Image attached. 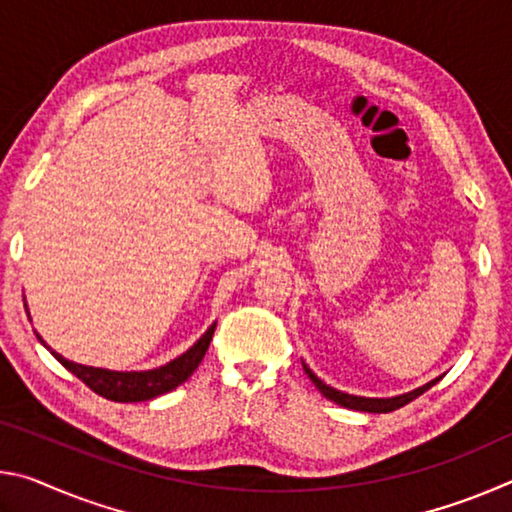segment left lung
I'll return each mask as SVG.
<instances>
[{
    "mask_svg": "<svg viewBox=\"0 0 512 512\" xmlns=\"http://www.w3.org/2000/svg\"><path fill=\"white\" fill-rule=\"evenodd\" d=\"M302 368H305V372H307V377L314 381V386L318 388L320 393H323L327 400H332V402H336V404H341V406H345V409H354V411H366V413H391V411H395V409H402L404 404H409V402H413L415 397H420L424 391H429V388L436 384V381L440 379H433V381H429V384H424L422 388H415V391H411V393H406V395H397V397H391V400H375V397H357V395H348V393H341V391H336V388H332V386H327V384H323V381H320L314 372H311L305 363H302Z\"/></svg>",
    "mask_w": 512,
    "mask_h": 512,
    "instance_id": "obj_1",
    "label": "left lung"
}]
</instances>
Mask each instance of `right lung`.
<instances>
[{"label":"right lung","mask_w":512,"mask_h":512,"mask_svg":"<svg viewBox=\"0 0 512 512\" xmlns=\"http://www.w3.org/2000/svg\"><path fill=\"white\" fill-rule=\"evenodd\" d=\"M214 327L216 323L207 329V332L198 339L192 348H189L185 354H180L178 359L169 361L167 366H160L155 370H142V372H115V370H103V368H90V366H81V363L67 361L60 354L51 352L54 357L63 363V366L74 372L85 386L92 388L94 393L106 397V400L112 402H146L153 400L162 393H169L173 388L183 384L192 372L198 368V363L203 361L207 348H210V341L214 336ZM40 339V336H38ZM42 341V339H40ZM45 343V341H42Z\"/></svg>","instance_id":"add662e5"}]
</instances>
